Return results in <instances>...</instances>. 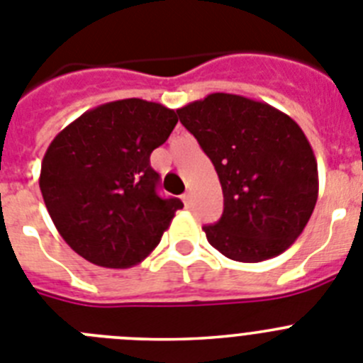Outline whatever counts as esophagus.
I'll list each match as a JSON object with an SVG mask.
<instances>
[{"label": "esophagus", "instance_id": "34e87169", "mask_svg": "<svg viewBox=\"0 0 363 363\" xmlns=\"http://www.w3.org/2000/svg\"><path fill=\"white\" fill-rule=\"evenodd\" d=\"M184 203L187 205V207H191V203H192V194H191V192H185V194H184Z\"/></svg>", "mask_w": 363, "mask_h": 363}]
</instances>
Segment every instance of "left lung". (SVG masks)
Instances as JSON below:
<instances>
[{"mask_svg":"<svg viewBox=\"0 0 363 363\" xmlns=\"http://www.w3.org/2000/svg\"><path fill=\"white\" fill-rule=\"evenodd\" d=\"M176 112L223 191V214L203 227L211 245L243 264L289 249L318 200V165L300 125L269 104L225 92Z\"/></svg>","mask_w":363,"mask_h":363,"instance_id":"left-lung-1","label":"left lung"}]
</instances>
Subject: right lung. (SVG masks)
Returning <instances> with one entry per match:
<instances>
[{"instance_id":"obj_1","label":"right lung","mask_w":363,"mask_h":363,"mask_svg":"<svg viewBox=\"0 0 363 363\" xmlns=\"http://www.w3.org/2000/svg\"><path fill=\"white\" fill-rule=\"evenodd\" d=\"M172 108L140 98L83 112L50 142L40 189L57 233L91 264L127 269L162 240L178 198H160L150 152L171 136Z\"/></svg>"}]
</instances>
